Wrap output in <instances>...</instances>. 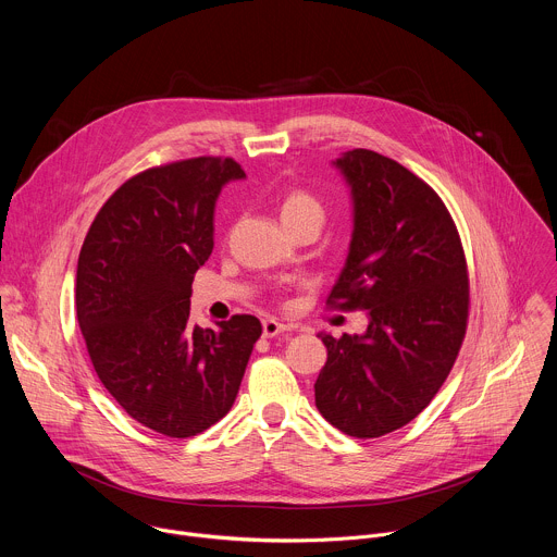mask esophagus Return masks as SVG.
Segmentation results:
<instances>
[{
    "label": "esophagus",
    "instance_id": "esophagus-1",
    "mask_svg": "<svg viewBox=\"0 0 557 557\" xmlns=\"http://www.w3.org/2000/svg\"><path fill=\"white\" fill-rule=\"evenodd\" d=\"M288 331H290V329H288L286 324L273 320V317H269V320L262 322V333H264V337H269V339H273V337H277V335H282V333H288Z\"/></svg>",
    "mask_w": 557,
    "mask_h": 557
}]
</instances>
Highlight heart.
<instances>
[{
	"label": "heart",
	"mask_w": 557,
	"mask_h": 557,
	"mask_svg": "<svg viewBox=\"0 0 557 557\" xmlns=\"http://www.w3.org/2000/svg\"><path fill=\"white\" fill-rule=\"evenodd\" d=\"M280 218L286 228H295L301 224L322 226L326 218V209L322 200L306 189H293L282 198Z\"/></svg>",
	"instance_id": "heart-1"
}]
</instances>
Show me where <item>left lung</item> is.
Returning <instances> with one entry per match:
<instances>
[{
    "mask_svg": "<svg viewBox=\"0 0 557 557\" xmlns=\"http://www.w3.org/2000/svg\"><path fill=\"white\" fill-rule=\"evenodd\" d=\"M355 200L346 267L326 304L366 310L368 331L333 337L314 381V406L355 438L417 419L445 383L465 339L469 275L458 228L441 196L370 149L335 163Z\"/></svg>",
    "mask_w": 557,
    "mask_h": 557,
    "instance_id": "8db88e82",
    "label": "left lung"
}]
</instances>
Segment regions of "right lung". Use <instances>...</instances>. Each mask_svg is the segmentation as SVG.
Here are the masks:
<instances>
[{"label":"right lung","mask_w":557,"mask_h":557,"mask_svg":"<svg viewBox=\"0 0 557 557\" xmlns=\"http://www.w3.org/2000/svg\"><path fill=\"white\" fill-rule=\"evenodd\" d=\"M235 178L245 170L222 156L149 168L106 200L78 253L76 320L90 361L116 404L163 436H196L231 410L262 335L253 314L218 329L189 317L215 198Z\"/></svg>","instance_id":"add662e5"}]
</instances>
